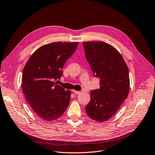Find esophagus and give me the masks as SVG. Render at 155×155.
<instances>
[{
	"mask_svg": "<svg viewBox=\"0 0 155 155\" xmlns=\"http://www.w3.org/2000/svg\"><path fill=\"white\" fill-rule=\"evenodd\" d=\"M72 91H73V93L75 94H80L81 93V91H75V90H73Z\"/></svg>",
	"mask_w": 155,
	"mask_h": 155,
	"instance_id": "esophagus-1",
	"label": "esophagus"
}]
</instances>
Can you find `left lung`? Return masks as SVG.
<instances>
[{
    "mask_svg": "<svg viewBox=\"0 0 155 155\" xmlns=\"http://www.w3.org/2000/svg\"><path fill=\"white\" fill-rule=\"evenodd\" d=\"M85 57L100 87L91 90L85 107L87 116L104 122L116 113L130 91L128 68L122 55L112 45L103 41L83 42Z\"/></svg>",
    "mask_w": 155,
    "mask_h": 155,
    "instance_id": "obj_1",
    "label": "left lung"
}]
</instances>
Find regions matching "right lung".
<instances>
[{"label":"right lung","mask_w":155,"mask_h":155,"mask_svg":"<svg viewBox=\"0 0 155 155\" xmlns=\"http://www.w3.org/2000/svg\"><path fill=\"white\" fill-rule=\"evenodd\" d=\"M78 43L55 42L43 45L32 54L24 68L23 92L34 112L43 121H55L68 108L71 91H65L54 80L60 79L63 66Z\"/></svg>","instance_id":"1"}]
</instances>
